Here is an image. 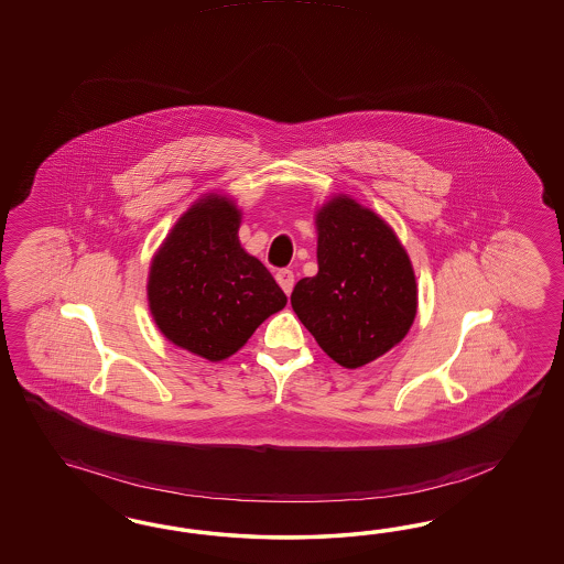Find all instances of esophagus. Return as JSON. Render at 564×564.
<instances>
[{
  "label": "esophagus",
  "mask_w": 564,
  "mask_h": 564,
  "mask_svg": "<svg viewBox=\"0 0 564 564\" xmlns=\"http://www.w3.org/2000/svg\"><path fill=\"white\" fill-rule=\"evenodd\" d=\"M274 276H276V283L281 285V290L290 295L291 290H293V283H295V279H293V273H291L290 269H281Z\"/></svg>",
  "instance_id": "obj_1"
}]
</instances>
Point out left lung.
I'll use <instances>...</instances> for the list:
<instances>
[{
  "instance_id": "8db88e82",
  "label": "left lung",
  "mask_w": 564,
  "mask_h": 564,
  "mask_svg": "<svg viewBox=\"0 0 564 564\" xmlns=\"http://www.w3.org/2000/svg\"><path fill=\"white\" fill-rule=\"evenodd\" d=\"M318 273L297 281L291 306L326 356L361 368L405 339L417 283L393 227L347 194L314 215Z\"/></svg>"
}]
</instances>
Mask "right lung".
I'll return each mask as SVG.
<instances>
[{
    "instance_id": "1",
    "label": "right lung",
    "mask_w": 564,
    "mask_h": 564,
    "mask_svg": "<svg viewBox=\"0 0 564 564\" xmlns=\"http://www.w3.org/2000/svg\"><path fill=\"white\" fill-rule=\"evenodd\" d=\"M239 223L236 200L215 192L200 196L171 227L149 269L154 325L208 361L231 358L288 304L273 274L241 248Z\"/></svg>"
}]
</instances>
